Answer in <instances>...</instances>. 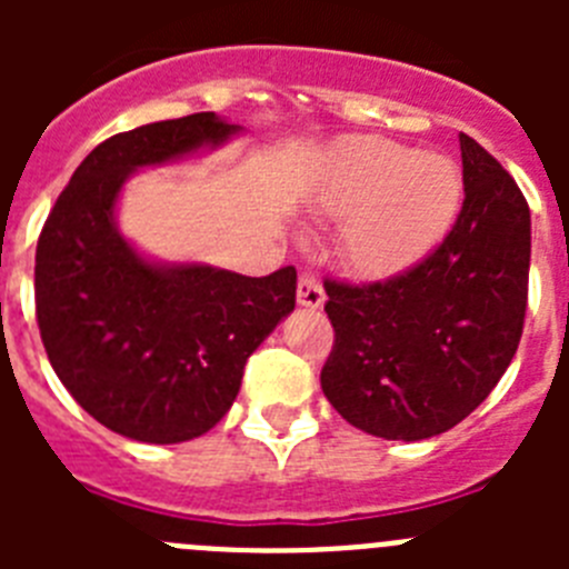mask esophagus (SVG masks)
<instances>
[{
	"instance_id": "obj_1",
	"label": "esophagus",
	"mask_w": 569,
	"mask_h": 569,
	"mask_svg": "<svg viewBox=\"0 0 569 569\" xmlns=\"http://www.w3.org/2000/svg\"><path fill=\"white\" fill-rule=\"evenodd\" d=\"M296 299H299L301 308L319 310L325 305V288H321L313 276H301L299 288H296Z\"/></svg>"
}]
</instances>
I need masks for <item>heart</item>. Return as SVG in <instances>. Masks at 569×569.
<instances>
[{
  "label": "heart",
  "instance_id": "b5f03b06",
  "mask_svg": "<svg viewBox=\"0 0 569 569\" xmlns=\"http://www.w3.org/2000/svg\"><path fill=\"white\" fill-rule=\"evenodd\" d=\"M461 202L465 182L453 159L379 136L336 144L313 188L316 213L341 219L345 261L370 279L419 264L450 233Z\"/></svg>",
  "mask_w": 569,
  "mask_h": 569
}]
</instances>
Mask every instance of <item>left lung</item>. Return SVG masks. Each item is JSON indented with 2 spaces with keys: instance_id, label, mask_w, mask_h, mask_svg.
I'll list each match as a JSON object with an SVG mask.
<instances>
[{
  "instance_id": "1",
  "label": "left lung",
  "mask_w": 569,
  "mask_h": 569,
  "mask_svg": "<svg viewBox=\"0 0 569 569\" xmlns=\"http://www.w3.org/2000/svg\"><path fill=\"white\" fill-rule=\"evenodd\" d=\"M459 144L465 204L439 248L387 281H325L336 341L321 390L379 439L421 441L467 419L525 328L530 208L476 139L459 133Z\"/></svg>"
}]
</instances>
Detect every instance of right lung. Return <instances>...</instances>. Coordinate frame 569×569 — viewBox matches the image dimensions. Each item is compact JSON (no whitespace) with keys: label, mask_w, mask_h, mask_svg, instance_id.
<instances>
[{"label":"right lung","mask_w":569,"mask_h":569,"mask_svg":"<svg viewBox=\"0 0 569 569\" xmlns=\"http://www.w3.org/2000/svg\"><path fill=\"white\" fill-rule=\"evenodd\" d=\"M239 124L193 113L116 133L84 156L37 244V321L68 393L99 425L148 445L208 433L250 353L296 308V268L261 279L156 261L116 224L136 170L202 153Z\"/></svg>","instance_id":"right-lung-1"}]
</instances>
